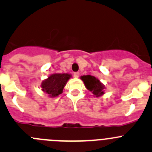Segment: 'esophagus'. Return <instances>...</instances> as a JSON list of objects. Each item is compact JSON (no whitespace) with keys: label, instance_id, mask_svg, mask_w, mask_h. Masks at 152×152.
<instances>
[{"label":"esophagus","instance_id":"34e87169","mask_svg":"<svg viewBox=\"0 0 152 152\" xmlns=\"http://www.w3.org/2000/svg\"><path fill=\"white\" fill-rule=\"evenodd\" d=\"M73 76H74L75 78H79V72H75V73H73Z\"/></svg>","mask_w":152,"mask_h":152}]
</instances>
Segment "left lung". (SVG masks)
I'll use <instances>...</instances> for the list:
<instances>
[{"mask_svg":"<svg viewBox=\"0 0 152 152\" xmlns=\"http://www.w3.org/2000/svg\"><path fill=\"white\" fill-rule=\"evenodd\" d=\"M81 79L83 81L86 88L92 92L94 96L99 97L104 94L105 86L97 78L90 75H86L81 76Z\"/></svg>","mask_w":152,"mask_h":152,"instance_id":"left-lung-1","label":"left lung"}]
</instances>
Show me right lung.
Returning <instances> with one entry per match:
<instances>
[{
    "label": "right lung",
    "instance_id": "right-lung-1",
    "mask_svg": "<svg viewBox=\"0 0 152 152\" xmlns=\"http://www.w3.org/2000/svg\"><path fill=\"white\" fill-rule=\"evenodd\" d=\"M71 75L68 73H53L42 82V90L48 95L49 97L54 98L62 94L63 89Z\"/></svg>",
    "mask_w": 152,
    "mask_h": 152
}]
</instances>
